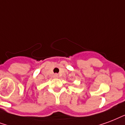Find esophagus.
<instances>
[{"label":"esophagus","mask_w":125,"mask_h":125,"mask_svg":"<svg viewBox=\"0 0 125 125\" xmlns=\"http://www.w3.org/2000/svg\"><path fill=\"white\" fill-rule=\"evenodd\" d=\"M54 77H55V78H58L59 76H58V74H55V75H54Z\"/></svg>","instance_id":"1"}]
</instances>
